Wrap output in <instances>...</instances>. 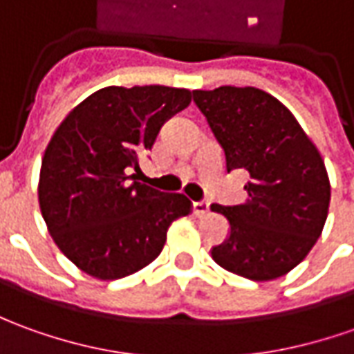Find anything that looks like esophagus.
Here are the masks:
<instances>
[{
	"label": "esophagus",
	"instance_id": "34e87169",
	"mask_svg": "<svg viewBox=\"0 0 354 354\" xmlns=\"http://www.w3.org/2000/svg\"><path fill=\"white\" fill-rule=\"evenodd\" d=\"M207 211H209L207 201H194V213H196V215H205Z\"/></svg>",
	"mask_w": 354,
	"mask_h": 354
}]
</instances>
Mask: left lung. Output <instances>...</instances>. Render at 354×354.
<instances>
[{
    "mask_svg": "<svg viewBox=\"0 0 354 354\" xmlns=\"http://www.w3.org/2000/svg\"><path fill=\"white\" fill-rule=\"evenodd\" d=\"M194 100L225 149L228 172H250L246 201L211 205L230 223V236L211 256L252 281L287 275L328 218L331 186L318 147L281 100L256 86L194 91Z\"/></svg>",
    "mask_w": 354,
    "mask_h": 354,
    "instance_id": "8db88e82",
    "label": "left lung"
}]
</instances>
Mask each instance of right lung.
Wrapping results in <instances>:
<instances>
[{
    "mask_svg": "<svg viewBox=\"0 0 354 354\" xmlns=\"http://www.w3.org/2000/svg\"><path fill=\"white\" fill-rule=\"evenodd\" d=\"M192 102L189 88L104 86L79 102L46 147L38 203L56 246L81 271L114 281L155 261L168 227L192 213L184 194L131 182L168 118Z\"/></svg>",
    "mask_w": 354,
    "mask_h": 354,
    "instance_id": "1",
    "label": "right lung"
}]
</instances>
